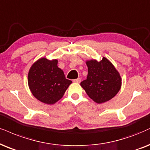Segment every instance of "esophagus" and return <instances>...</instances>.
<instances>
[{
	"mask_svg": "<svg viewBox=\"0 0 150 150\" xmlns=\"http://www.w3.org/2000/svg\"><path fill=\"white\" fill-rule=\"evenodd\" d=\"M81 78H78V79H74V82L76 83H79L81 82Z\"/></svg>",
	"mask_w": 150,
	"mask_h": 150,
	"instance_id": "34e87169",
	"label": "esophagus"
}]
</instances>
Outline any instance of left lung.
<instances>
[{
	"label": "left lung",
	"instance_id": "obj_1",
	"mask_svg": "<svg viewBox=\"0 0 150 150\" xmlns=\"http://www.w3.org/2000/svg\"><path fill=\"white\" fill-rule=\"evenodd\" d=\"M88 76L81 83L87 95L95 102L102 103L113 98L120 91L122 79L110 60L105 57L97 61L87 60Z\"/></svg>",
	"mask_w": 150,
	"mask_h": 150
}]
</instances>
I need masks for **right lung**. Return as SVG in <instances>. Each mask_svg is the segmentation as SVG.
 <instances>
[{
	"mask_svg": "<svg viewBox=\"0 0 150 150\" xmlns=\"http://www.w3.org/2000/svg\"><path fill=\"white\" fill-rule=\"evenodd\" d=\"M58 60L41 58L35 62L28 75V83L33 95L47 104H54L63 97L72 81L65 78L58 67Z\"/></svg>",
	"mask_w": 150,
	"mask_h": 150,
	"instance_id": "add662e5",
	"label": "right lung"
}]
</instances>
